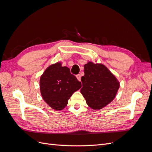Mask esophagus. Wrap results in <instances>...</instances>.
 Segmentation results:
<instances>
[{"label":"esophagus","instance_id":"1","mask_svg":"<svg viewBox=\"0 0 152 152\" xmlns=\"http://www.w3.org/2000/svg\"><path fill=\"white\" fill-rule=\"evenodd\" d=\"M76 77H77V79H78V80H79V81H80V80H81V75H80V74L77 75Z\"/></svg>","mask_w":152,"mask_h":152}]
</instances>
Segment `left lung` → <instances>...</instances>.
<instances>
[{
  "label": "left lung",
  "mask_w": 152,
  "mask_h": 152,
  "mask_svg": "<svg viewBox=\"0 0 152 152\" xmlns=\"http://www.w3.org/2000/svg\"><path fill=\"white\" fill-rule=\"evenodd\" d=\"M80 93L92 109L103 108L114 99L120 87L117 78L103 64L89 61L84 66Z\"/></svg>",
  "instance_id": "left-lung-1"
}]
</instances>
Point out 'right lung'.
Instances as JSON below:
<instances>
[{
  "mask_svg": "<svg viewBox=\"0 0 152 152\" xmlns=\"http://www.w3.org/2000/svg\"><path fill=\"white\" fill-rule=\"evenodd\" d=\"M82 87L81 82L71 74L61 62L48 66L40 79V90L44 102L55 110L66 107L68 99Z\"/></svg>",
  "mask_w": 152,
  "mask_h": 152,
  "instance_id": "add662e5",
  "label": "right lung"
}]
</instances>
